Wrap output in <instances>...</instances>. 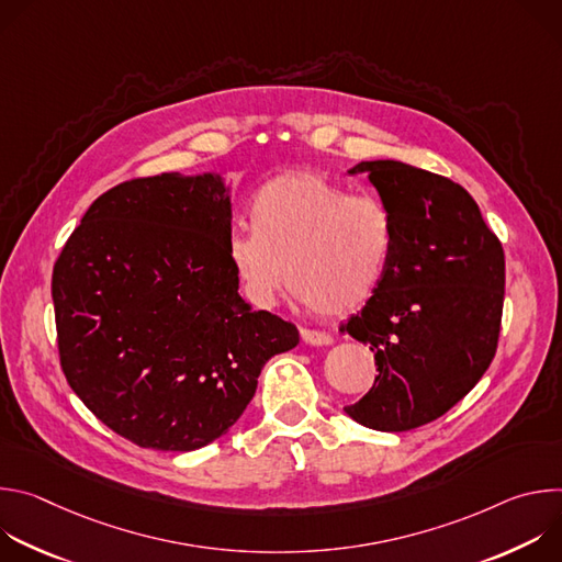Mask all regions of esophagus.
I'll use <instances>...</instances> for the list:
<instances>
[{
    "instance_id": "esophagus-1",
    "label": "esophagus",
    "mask_w": 562,
    "mask_h": 562,
    "mask_svg": "<svg viewBox=\"0 0 562 562\" xmlns=\"http://www.w3.org/2000/svg\"><path fill=\"white\" fill-rule=\"evenodd\" d=\"M300 336L306 345H313V347H327L334 342V338L325 331H315V329H300Z\"/></svg>"
}]
</instances>
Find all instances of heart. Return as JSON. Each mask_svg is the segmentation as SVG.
Wrapping results in <instances>:
<instances>
[{"mask_svg": "<svg viewBox=\"0 0 562 562\" xmlns=\"http://www.w3.org/2000/svg\"><path fill=\"white\" fill-rule=\"evenodd\" d=\"M249 217L251 231L228 239V262L256 304H271L289 280L315 313L336 317L378 291L393 251V217L375 195H349L317 171H289L256 191Z\"/></svg>", "mask_w": 562, "mask_h": 562, "instance_id": "1", "label": "heart"}]
</instances>
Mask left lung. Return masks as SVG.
<instances>
[{"mask_svg":"<svg viewBox=\"0 0 562 562\" xmlns=\"http://www.w3.org/2000/svg\"><path fill=\"white\" fill-rule=\"evenodd\" d=\"M393 217L384 278L340 331L369 345L375 380L345 412L375 431L442 414L490 369L501 334L505 251L473 198L449 178L395 159L360 162Z\"/></svg>","mask_w":562,"mask_h":562,"instance_id":"1","label":"left lung"}]
</instances>
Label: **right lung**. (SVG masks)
I'll list each match as a JSON object with an SVG mask.
<instances>
[{"mask_svg":"<svg viewBox=\"0 0 562 562\" xmlns=\"http://www.w3.org/2000/svg\"><path fill=\"white\" fill-rule=\"evenodd\" d=\"M231 198L215 173L102 193L53 267L61 371L122 438L193 451L243 416L295 325L254 311L228 262Z\"/></svg>","mask_w":562,"mask_h":562,"instance_id":"add662e5","label":"right lung"}]
</instances>
